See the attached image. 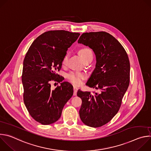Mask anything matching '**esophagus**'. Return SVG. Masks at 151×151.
Returning a JSON list of instances; mask_svg holds the SVG:
<instances>
[{
	"instance_id": "34e87169",
	"label": "esophagus",
	"mask_w": 151,
	"mask_h": 151,
	"mask_svg": "<svg viewBox=\"0 0 151 151\" xmlns=\"http://www.w3.org/2000/svg\"><path fill=\"white\" fill-rule=\"evenodd\" d=\"M78 90V88L77 87H76V86H73V95L74 96H76Z\"/></svg>"
}]
</instances>
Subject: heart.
<instances>
[{"label":"heart","instance_id":"heart-1","mask_svg":"<svg viewBox=\"0 0 151 151\" xmlns=\"http://www.w3.org/2000/svg\"><path fill=\"white\" fill-rule=\"evenodd\" d=\"M79 54L83 61L88 57L90 56H93V53L91 50L88 48H83L81 49L79 51ZM68 58V55H66L64 56L62 62L63 64H65L66 63ZM85 75L83 73H81V72H72L67 75V78L69 80V81L76 85H79L80 83H81L82 81L85 78Z\"/></svg>","mask_w":151,"mask_h":151}]
</instances>
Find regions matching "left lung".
<instances>
[{"label":"left lung","mask_w":151,"mask_h":151,"mask_svg":"<svg viewBox=\"0 0 151 151\" xmlns=\"http://www.w3.org/2000/svg\"><path fill=\"white\" fill-rule=\"evenodd\" d=\"M78 43L91 48L96 57V68L86 85L101 91L92 95L78 90L77 96L82 99L79 116L85 125L100 127L120 108L130 83V61L118 40L107 32L84 33Z\"/></svg>","instance_id":"left-lung-1"}]
</instances>
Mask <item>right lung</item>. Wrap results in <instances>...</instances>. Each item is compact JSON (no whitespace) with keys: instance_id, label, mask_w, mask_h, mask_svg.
Masks as SVG:
<instances>
[{"instance_id":"obj_1","label":"right lung","mask_w":151,"mask_h":151,"mask_svg":"<svg viewBox=\"0 0 151 151\" xmlns=\"http://www.w3.org/2000/svg\"><path fill=\"white\" fill-rule=\"evenodd\" d=\"M79 35L65 30L46 32L33 41L26 54L22 73L23 100L31 116L43 125L56 122L73 96V86L68 82H61L54 90L51 83L64 80L56 72Z\"/></svg>"}]
</instances>
